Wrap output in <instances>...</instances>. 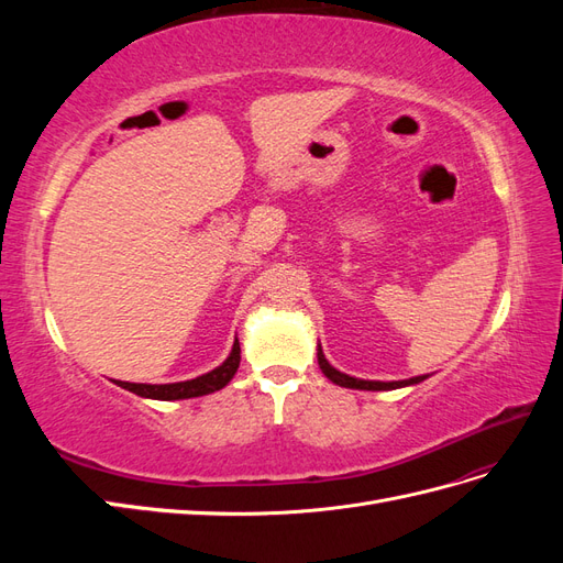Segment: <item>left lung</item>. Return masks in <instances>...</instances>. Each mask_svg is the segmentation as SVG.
<instances>
[{
    "mask_svg": "<svg viewBox=\"0 0 563 563\" xmlns=\"http://www.w3.org/2000/svg\"><path fill=\"white\" fill-rule=\"evenodd\" d=\"M317 362L323 376H327L331 383L340 385V387H350V389H371V391H380V389H399V387H408V385H418L422 380H428L430 376H416V378H408V380H364V378H354L347 376V373L338 371L329 364L327 356L321 352V345L317 347Z\"/></svg>",
    "mask_w": 563,
    "mask_h": 563,
    "instance_id": "8db88e82",
    "label": "left lung"
}]
</instances>
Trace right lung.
Segmentation results:
<instances>
[{"instance_id": "obj_1", "label": "right lung", "mask_w": 563, "mask_h": 563, "mask_svg": "<svg viewBox=\"0 0 563 563\" xmlns=\"http://www.w3.org/2000/svg\"><path fill=\"white\" fill-rule=\"evenodd\" d=\"M242 362V347L240 340H234L232 352L228 354V360L216 366L213 371L203 373V376H197L192 380H183V383H164V385H150V383H126V380H112L114 385L124 387L133 395L145 397V399H159V401H176V399H192V397H203L211 395V391L223 389L232 378L236 368H240Z\"/></svg>"}]
</instances>
